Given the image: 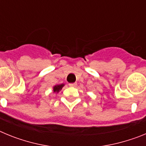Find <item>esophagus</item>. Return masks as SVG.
<instances>
[{
	"instance_id": "esophagus-1",
	"label": "esophagus",
	"mask_w": 146,
	"mask_h": 146,
	"mask_svg": "<svg viewBox=\"0 0 146 146\" xmlns=\"http://www.w3.org/2000/svg\"><path fill=\"white\" fill-rule=\"evenodd\" d=\"M77 85V82H74V83H70V84H69V86H71V87H76Z\"/></svg>"
}]
</instances>
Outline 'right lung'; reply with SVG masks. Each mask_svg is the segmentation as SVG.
Returning a JSON list of instances; mask_svg holds the SVG:
<instances>
[{
    "label": "right lung",
    "instance_id": "obj_1",
    "mask_svg": "<svg viewBox=\"0 0 146 146\" xmlns=\"http://www.w3.org/2000/svg\"><path fill=\"white\" fill-rule=\"evenodd\" d=\"M64 86V83H62V84H60V85H56V86H53V92L58 93Z\"/></svg>",
    "mask_w": 146,
    "mask_h": 146
}]
</instances>
